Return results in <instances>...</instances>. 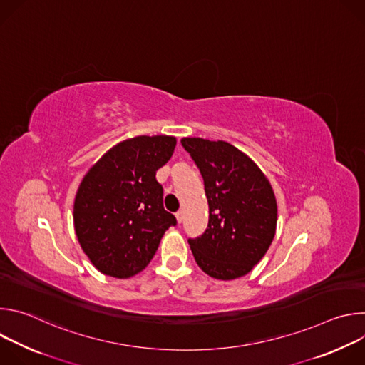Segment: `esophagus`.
I'll list each match as a JSON object with an SVG mask.
<instances>
[{
    "label": "esophagus",
    "instance_id": "obj_1",
    "mask_svg": "<svg viewBox=\"0 0 365 365\" xmlns=\"http://www.w3.org/2000/svg\"><path fill=\"white\" fill-rule=\"evenodd\" d=\"M176 220H178V222H179V224H182V221H183V211L176 212Z\"/></svg>",
    "mask_w": 365,
    "mask_h": 365
}]
</instances>
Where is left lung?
Here are the masks:
<instances>
[{
  "label": "left lung",
  "mask_w": 365,
  "mask_h": 365,
  "mask_svg": "<svg viewBox=\"0 0 365 365\" xmlns=\"http://www.w3.org/2000/svg\"><path fill=\"white\" fill-rule=\"evenodd\" d=\"M200 170L210 205L206 231L189 240L197 266L218 280L245 276L267 252L277 225L273 187L250 158L227 141L182 138Z\"/></svg>",
  "instance_id": "left-lung-1"
}]
</instances>
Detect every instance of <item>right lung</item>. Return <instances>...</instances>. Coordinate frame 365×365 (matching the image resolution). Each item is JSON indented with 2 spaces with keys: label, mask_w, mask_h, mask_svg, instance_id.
Segmentation results:
<instances>
[{
  "label": "right lung",
  "mask_w": 365,
  "mask_h": 365,
  "mask_svg": "<svg viewBox=\"0 0 365 365\" xmlns=\"http://www.w3.org/2000/svg\"><path fill=\"white\" fill-rule=\"evenodd\" d=\"M176 147L172 135H138L110 148L83 176L73 225L98 272L128 279L143 272L176 218L163 207L155 172Z\"/></svg>",
  "instance_id": "right-lung-1"
}]
</instances>
